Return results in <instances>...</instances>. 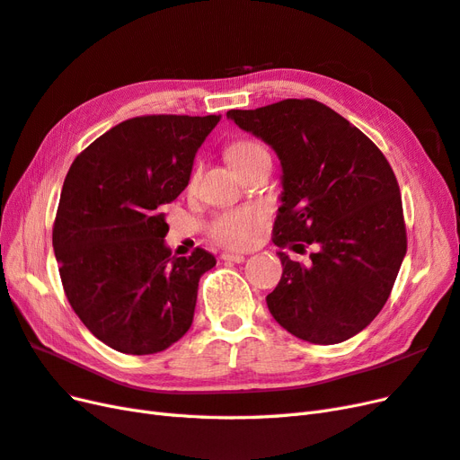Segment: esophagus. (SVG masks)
Returning a JSON list of instances; mask_svg holds the SVG:
<instances>
[{
	"label": "esophagus",
	"mask_w": 460,
	"mask_h": 460,
	"mask_svg": "<svg viewBox=\"0 0 460 460\" xmlns=\"http://www.w3.org/2000/svg\"><path fill=\"white\" fill-rule=\"evenodd\" d=\"M222 261H226V262H243L245 257L240 255V253H222Z\"/></svg>",
	"instance_id": "obj_1"
}]
</instances>
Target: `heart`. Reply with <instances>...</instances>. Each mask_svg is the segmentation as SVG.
I'll return each instance as SVG.
<instances>
[{"instance_id":"heart-1","label":"heart","mask_w":460,"mask_h":460,"mask_svg":"<svg viewBox=\"0 0 460 460\" xmlns=\"http://www.w3.org/2000/svg\"><path fill=\"white\" fill-rule=\"evenodd\" d=\"M264 151L267 149L255 142H235L228 147V161L238 171L247 159H252L257 153ZM193 180H196V174L191 176V182ZM264 225H267V213L259 207L247 205L217 213L211 222H208L207 232L220 245L230 249H242L253 242V238L264 228Z\"/></svg>"}]
</instances>
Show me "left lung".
Here are the masks:
<instances>
[{"label": "left lung", "instance_id": "left-lung-1", "mask_svg": "<svg viewBox=\"0 0 460 460\" xmlns=\"http://www.w3.org/2000/svg\"><path fill=\"white\" fill-rule=\"evenodd\" d=\"M226 117L280 159L272 242L301 255L313 247L307 262L278 253L284 272L267 296L270 314L309 343L353 338L382 311L407 253L392 166L370 137L316 100L232 109Z\"/></svg>", "mask_w": 460, "mask_h": 460}]
</instances>
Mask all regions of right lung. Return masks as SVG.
<instances>
[{
    "instance_id": "1",
    "label": "right lung",
    "mask_w": 460,
    "mask_h": 460,
    "mask_svg": "<svg viewBox=\"0 0 460 460\" xmlns=\"http://www.w3.org/2000/svg\"><path fill=\"white\" fill-rule=\"evenodd\" d=\"M220 117L144 115L92 142L66 172L53 249L65 296L93 336L128 355L164 351L190 330L215 257H174L164 208L190 182Z\"/></svg>"
}]
</instances>
